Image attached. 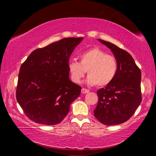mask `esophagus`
Returning <instances> with one entry per match:
<instances>
[{
  "instance_id": "esophagus-1",
  "label": "esophagus",
  "mask_w": 156,
  "mask_h": 156,
  "mask_svg": "<svg viewBox=\"0 0 156 156\" xmlns=\"http://www.w3.org/2000/svg\"><path fill=\"white\" fill-rule=\"evenodd\" d=\"M89 91L88 90V89H84V88H82V89H81L82 94H87V93H88Z\"/></svg>"
}]
</instances>
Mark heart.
<instances>
[{"mask_svg":"<svg viewBox=\"0 0 156 156\" xmlns=\"http://www.w3.org/2000/svg\"><path fill=\"white\" fill-rule=\"evenodd\" d=\"M80 62L72 60L68 64L72 80L79 83L87 71L86 82L90 85L105 87L114 79L118 71L117 60L103 50L94 47L79 55Z\"/></svg>","mask_w":156,"mask_h":156,"instance_id":"heart-1","label":"heart"}]
</instances>
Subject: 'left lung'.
Segmentation results:
<instances>
[{"label":"left lung","mask_w":156,"mask_h":156,"mask_svg":"<svg viewBox=\"0 0 156 156\" xmlns=\"http://www.w3.org/2000/svg\"><path fill=\"white\" fill-rule=\"evenodd\" d=\"M98 41L113 52L118 71L112 83L98 90L94 116L104 125H119L127 121L141 103V72L127 51L109 42Z\"/></svg>","instance_id":"obj_1"}]
</instances>
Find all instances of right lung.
<instances>
[{"mask_svg": "<svg viewBox=\"0 0 156 156\" xmlns=\"http://www.w3.org/2000/svg\"><path fill=\"white\" fill-rule=\"evenodd\" d=\"M83 38H66L34 50L21 65L16 97L29 119L60 123L82 87L70 80L69 60Z\"/></svg>", "mask_w": 156, "mask_h": 156, "instance_id": "1", "label": "right lung"}]
</instances>
